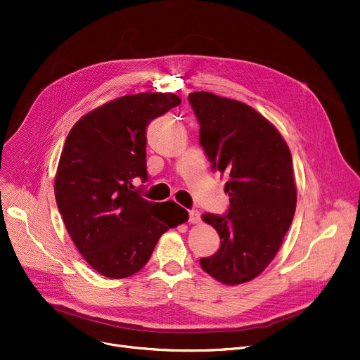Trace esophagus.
Masks as SVG:
<instances>
[{
    "mask_svg": "<svg viewBox=\"0 0 360 360\" xmlns=\"http://www.w3.org/2000/svg\"><path fill=\"white\" fill-rule=\"evenodd\" d=\"M188 220H190V224H193V225L199 224L200 222V212L196 210V209L188 210Z\"/></svg>",
    "mask_w": 360,
    "mask_h": 360,
    "instance_id": "esophagus-1",
    "label": "esophagus"
}]
</instances>
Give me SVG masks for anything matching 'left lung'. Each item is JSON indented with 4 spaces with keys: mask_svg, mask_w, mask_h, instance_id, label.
Instances as JSON below:
<instances>
[{
    "mask_svg": "<svg viewBox=\"0 0 360 360\" xmlns=\"http://www.w3.org/2000/svg\"><path fill=\"white\" fill-rule=\"evenodd\" d=\"M212 169L228 177L226 216L202 214L220 238L200 266L219 283L254 280L275 258L290 229L297 187L290 148L265 117L243 102L210 92L188 94Z\"/></svg>",
    "mask_w": 360,
    "mask_h": 360,
    "instance_id": "8db88e82",
    "label": "left lung"
}]
</instances>
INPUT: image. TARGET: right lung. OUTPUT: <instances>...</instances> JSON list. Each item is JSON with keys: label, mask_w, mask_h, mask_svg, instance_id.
<instances>
[{"label": "right lung", "mask_w": 360, "mask_h": 360, "mask_svg": "<svg viewBox=\"0 0 360 360\" xmlns=\"http://www.w3.org/2000/svg\"><path fill=\"white\" fill-rule=\"evenodd\" d=\"M180 103L174 94L125 95L82 117L66 138L54 196L77 251L106 278L144 268L160 236L188 219L179 205L169 213L132 190L135 177H148L147 125Z\"/></svg>", "instance_id": "obj_1"}]
</instances>
